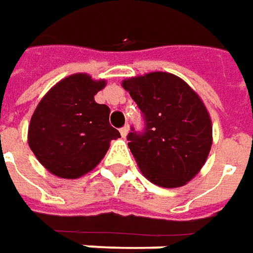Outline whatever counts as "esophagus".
<instances>
[{
  "mask_svg": "<svg viewBox=\"0 0 253 253\" xmlns=\"http://www.w3.org/2000/svg\"><path fill=\"white\" fill-rule=\"evenodd\" d=\"M128 130H129V126H128V125H124L123 128L120 129V133H121L123 137H125V136L128 135Z\"/></svg>",
  "mask_w": 253,
  "mask_h": 253,
  "instance_id": "34e87169",
  "label": "esophagus"
}]
</instances>
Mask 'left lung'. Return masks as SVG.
<instances>
[{"mask_svg": "<svg viewBox=\"0 0 253 253\" xmlns=\"http://www.w3.org/2000/svg\"><path fill=\"white\" fill-rule=\"evenodd\" d=\"M144 126L126 136L130 152L148 180L159 187L185 185L209 157L212 129L207 109L184 80L152 72L125 80Z\"/></svg>", "mask_w": 253, "mask_h": 253, "instance_id": "8db88e82", "label": "left lung"}]
</instances>
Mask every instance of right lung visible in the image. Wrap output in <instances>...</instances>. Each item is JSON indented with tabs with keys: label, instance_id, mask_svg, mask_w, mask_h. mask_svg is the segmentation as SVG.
Returning <instances> with one entry per match:
<instances>
[{
	"label": "right lung",
	"instance_id": "add662e5",
	"mask_svg": "<svg viewBox=\"0 0 253 253\" xmlns=\"http://www.w3.org/2000/svg\"><path fill=\"white\" fill-rule=\"evenodd\" d=\"M87 75H73L50 89L32 114L28 144L50 173L78 178L101 162L120 132L109 123L110 109L95 94L105 87Z\"/></svg>",
	"mask_w": 253,
	"mask_h": 253
}]
</instances>
